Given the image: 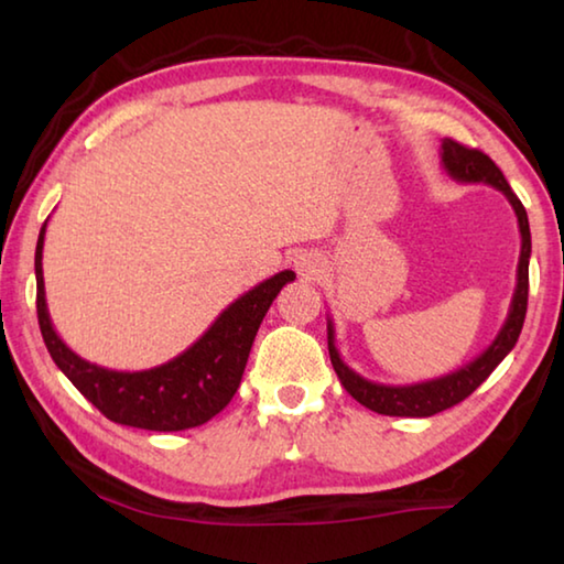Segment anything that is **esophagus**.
<instances>
[{
	"label": "esophagus",
	"instance_id": "obj_1",
	"mask_svg": "<svg viewBox=\"0 0 564 564\" xmlns=\"http://www.w3.org/2000/svg\"><path fill=\"white\" fill-rule=\"evenodd\" d=\"M295 269H299L303 275H313V273H318L321 261L316 259V256H301V259L295 261Z\"/></svg>",
	"mask_w": 564,
	"mask_h": 564
}]
</instances>
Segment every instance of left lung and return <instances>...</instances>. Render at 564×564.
I'll list each match as a JSON object with an SVG mask.
<instances>
[{"instance_id":"8db88e82","label":"left lung","mask_w":564,"mask_h":564,"mask_svg":"<svg viewBox=\"0 0 564 564\" xmlns=\"http://www.w3.org/2000/svg\"><path fill=\"white\" fill-rule=\"evenodd\" d=\"M441 161L451 178L463 181V184H488L492 188H498L514 208V216H518V226H520V238H522L518 285H514L508 318H505L500 333L495 336L490 346L480 352V356L443 378L425 380V383H413V386L373 383V380L362 378L356 373V370L348 368L336 348V328H333V321L328 318V352H330L333 370L338 373L343 388H346L360 405H366L380 415L431 417L435 413H441V410L463 403L475 388H480L485 380H488V376L500 366L502 358L514 348L524 323V313H528V285H530L528 271H530V253H532L528 212H524L520 198L514 196V191L510 188L508 178L502 176V171L495 166V161L488 154H482V151L467 149L453 139H443Z\"/></svg>"}]
</instances>
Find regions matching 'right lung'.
<instances>
[{"mask_svg": "<svg viewBox=\"0 0 564 564\" xmlns=\"http://www.w3.org/2000/svg\"><path fill=\"white\" fill-rule=\"evenodd\" d=\"M46 221L34 253L36 273V316L42 338L56 368L74 388L119 425L141 431L174 433L204 425L231 403L241 386L243 368L253 338L275 295L295 279L293 271H281L236 299L218 316L194 346L169 362L149 370H111L84 360L56 336L44 299V251Z\"/></svg>", "mask_w": 564, "mask_h": 564, "instance_id": "1", "label": "right lung"}]
</instances>
